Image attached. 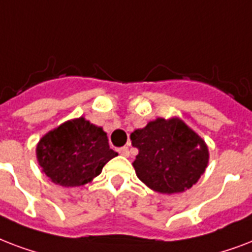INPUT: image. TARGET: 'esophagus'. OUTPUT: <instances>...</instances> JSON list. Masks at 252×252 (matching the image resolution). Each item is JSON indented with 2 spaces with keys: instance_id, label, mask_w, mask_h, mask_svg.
<instances>
[{
  "instance_id": "34e87169",
  "label": "esophagus",
  "mask_w": 252,
  "mask_h": 252,
  "mask_svg": "<svg viewBox=\"0 0 252 252\" xmlns=\"http://www.w3.org/2000/svg\"><path fill=\"white\" fill-rule=\"evenodd\" d=\"M118 153H120L121 155H122V157H128V155H130V151H128V147H126V146H125V147L118 148Z\"/></svg>"
}]
</instances>
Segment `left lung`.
Here are the masks:
<instances>
[{"label":"left lung","instance_id":"8db88e82","mask_svg":"<svg viewBox=\"0 0 252 252\" xmlns=\"http://www.w3.org/2000/svg\"><path fill=\"white\" fill-rule=\"evenodd\" d=\"M130 138L139 151L132 163L136 176L155 192H184L205 172L208 146L180 118H157Z\"/></svg>","mask_w":252,"mask_h":252}]
</instances>
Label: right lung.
<instances>
[{"label": "right lung", "instance_id": "right-lung-1", "mask_svg": "<svg viewBox=\"0 0 252 252\" xmlns=\"http://www.w3.org/2000/svg\"><path fill=\"white\" fill-rule=\"evenodd\" d=\"M118 154L109 147L106 132L84 117L48 131L36 146V159L47 177L62 187H80L98 176Z\"/></svg>", "mask_w": 252, "mask_h": 252}]
</instances>
